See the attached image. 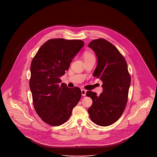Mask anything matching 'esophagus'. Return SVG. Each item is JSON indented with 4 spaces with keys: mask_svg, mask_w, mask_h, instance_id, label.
I'll return each instance as SVG.
<instances>
[{
    "mask_svg": "<svg viewBox=\"0 0 157 157\" xmlns=\"http://www.w3.org/2000/svg\"><path fill=\"white\" fill-rule=\"evenodd\" d=\"M82 96H85L86 95V90L84 89H82Z\"/></svg>",
    "mask_w": 157,
    "mask_h": 157,
    "instance_id": "obj_1",
    "label": "esophagus"
}]
</instances>
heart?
Here are the masks:
<instances>
[{"mask_svg": "<svg viewBox=\"0 0 157 157\" xmlns=\"http://www.w3.org/2000/svg\"><path fill=\"white\" fill-rule=\"evenodd\" d=\"M93 58H94V56H93V55L92 53L89 52H86L84 54V60L89 59Z\"/></svg>", "mask_w": 157, "mask_h": 157, "instance_id": "b5f03b06", "label": "heart"}]
</instances>
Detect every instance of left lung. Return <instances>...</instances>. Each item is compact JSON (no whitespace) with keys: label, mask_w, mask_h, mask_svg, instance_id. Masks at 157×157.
Returning a JSON list of instances; mask_svg holds the SVG:
<instances>
[{"label":"left lung","mask_w":157,"mask_h":157,"mask_svg":"<svg viewBox=\"0 0 157 157\" xmlns=\"http://www.w3.org/2000/svg\"><path fill=\"white\" fill-rule=\"evenodd\" d=\"M88 47L94 51L97 65L93 76L103 82L102 93L87 91L93 100L88 114L91 120L100 126H109L118 120L127 105L131 78L127 62L118 49L105 39L94 40Z\"/></svg>","instance_id":"obj_1"}]
</instances>
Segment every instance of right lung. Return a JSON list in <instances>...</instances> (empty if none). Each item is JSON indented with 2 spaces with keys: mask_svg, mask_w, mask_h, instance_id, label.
<instances>
[{
  "mask_svg": "<svg viewBox=\"0 0 157 157\" xmlns=\"http://www.w3.org/2000/svg\"><path fill=\"white\" fill-rule=\"evenodd\" d=\"M82 40H49L41 46L30 66L29 87L39 117L48 124L58 126L69 120L82 97L77 87L60 85L75 56L84 47Z\"/></svg>",
  "mask_w": 157,
  "mask_h": 157,
  "instance_id": "add662e5",
  "label": "right lung"
}]
</instances>
